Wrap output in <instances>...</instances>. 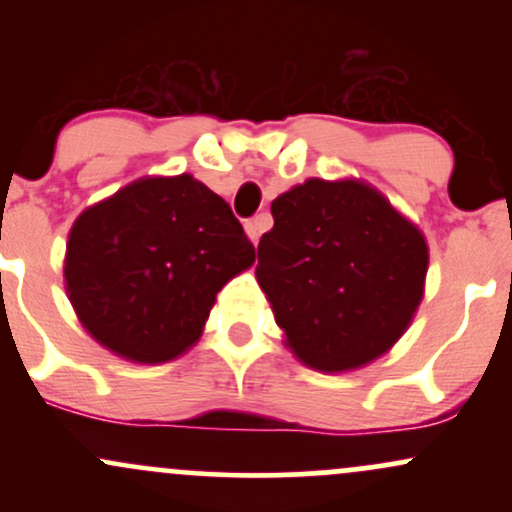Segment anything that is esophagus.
Returning <instances> with one entry per match:
<instances>
[{"label":"esophagus","mask_w":512,"mask_h":512,"mask_svg":"<svg viewBox=\"0 0 512 512\" xmlns=\"http://www.w3.org/2000/svg\"><path fill=\"white\" fill-rule=\"evenodd\" d=\"M267 228V216H255V219L248 221V226H245V231H248V238L252 240V245H257V240H260L262 231Z\"/></svg>","instance_id":"esophagus-1"}]
</instances>
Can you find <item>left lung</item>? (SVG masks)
<instances>
[{"mask_svg": "<svg viewBox=\"0 0 512 512\" xmlns=\"http://www.w3.org/2000/svg\"><path fill=\"white\" fill-rule=\"evenodd\" d=\"M257 245V284L303 366H368L407 332L424 298L428 245L363 180L310 178L272 202Z\"/></svg>", "mask_w": 512, "mask_h": 512, "instance_id": "left-lung-1", "label": "left lung"}]
</instances>
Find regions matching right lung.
<instances>
[{
  "label": "right lung",
  "mask_w": 512,
  "mask_h": 512,
  "mask_svg": "<svg viewBox=\"0 0 512 512\" xmlns=\"http://www.w3.org/2000/svg\"><path fill=\"white\" fill-rule=\"evenodd\" d=\"M255 248L231 207L182 173L146 175L84 209L64 255V289L84 330L132 363L173 361Z\"/></svg>",
  "instance_id": "add662e5"
}]
</instances>
